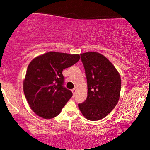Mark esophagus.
Segmentation results:
<instances>
[{"instance_id":"obj_1","label":"esophagus","mask_w":150,"mask_h":150,"mask_svg":"<svg viewBox=\"0 0 150 150\" xmlns=\"http://www.w3.org/2000/svg\"><path fill=\"white\" fill-rule=\"evenodd\" d=\"M72 91V92H73V95H75V93H76V92H77V88H73V89H72L71 90Z\"/></svg>"}]
</instances>
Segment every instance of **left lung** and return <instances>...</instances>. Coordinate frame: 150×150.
I'll return each mask as SVG.
<instances>
[{"label": "left lung", "mask_w": 150, "mask_h": 150, "mask_svg": "<svg viewBox=\"0 0 150 150\" xmlns=\"http://www.w3.org/2000/svg\"><path fill=\"white\" fill-rule=\"evenodd\" d=\"M87 81V98L79 108L89 120H100L107 116L118 103L121 78L115 66L97 52L81 54Z\"/></svg>", "instance_id": "1"}]
</instances>
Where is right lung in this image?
Listing matches in <instances>:
<instances>
[{
  "label": "right lung",
  "instance_id": "obj_1",
  "mask_svg": "<svg viewBox=\"0 0 150 150\" xmlns=\"http://www.w3.org/2000/svg\"><path fill=\"white\" fill-rule=\"evenodd\" d=\"M80 59L79 54L50 52L30 63L23 81L24 95L32 110L43 118L57 116L73 95L63 86V70Z\"/></svg>",
  "mask_w": 150,
  "mask_h": 150
}]
</instances>
